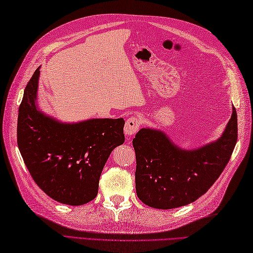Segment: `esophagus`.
<instances>
[{
  "mask_svg": "<svg viewBox=\"0 0 253 253\" xmlns=\"http://www.w3.org/2000/svg\"><path fill=\"white\" fill-rule=\"evenodd\" d=\"M141 126V120L137 116H131L128 118L125 124V133L127 136H132L139 130V128Z\"/></svg>",
  "mask_w": 253,
  "mask_h": 253,
  "instance_id": "esophagus-1",
  "label": "esophagus"
}]
</instances>
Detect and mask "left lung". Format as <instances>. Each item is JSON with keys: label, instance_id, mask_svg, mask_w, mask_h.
<instances>
[{"label": "left lung", "instance_id": "1", "mask_svg": "<svg viewBox=\"0 0 253 253\" xmlns=\"http://www.w3.org/2000/svg\"><path fill=\"white\" fill-rule=\"evenodd\" d=\"M237 131L235 107L223 136L192 151L178 149L163 132L142 128L132 140L138 198L162 210L196 201L223 173L237 142Z\"/></svg>", "mask_w": 253, "mask_h": 253}]
</instances>
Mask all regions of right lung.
<instances>
[{"label":"right lung","mask_w":253,"mask_h":253,"mask_svg":"<svg viewBox=\"0 0 253 253\" xmlns=\"http://www.w3.org/2000/svg\"><path fill=\"white\" fill-rule=\"evenodd\" d=\"M40 71L27 84L19 105L17 144L32 179L50 198L82 206L98 195L113 149L125 141L123 118L62 124L37 110Z\"/></svg>","instance_id":"add662e5"}]
</instances>
